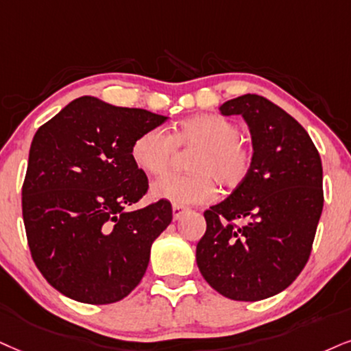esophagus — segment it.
Listing matches in <instances>:
<instances>
[{
	"instance_id": "1",
	"label": "esophagus",
	"mask_w": 351,
	"mask_h": 351,
	"mask_svg": "<svg viewBox=\"0 0 351 351\" xmlns=\"http://www.w3.org/2000/svg\"><path fill=\"white\" fill-rule=\"evenodd\" d=\"M185 211H187V208L182 205H172V216H174V219H179Z\"/></svg>"
}]
</instances>
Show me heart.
Returning <instances> with one entry per match:
<instances>
[{"mask_svg": "<svg viewBox=\"0 0 351 351\" xmlns=\"http://www.w3.org/2000/svg\"><path fill=\"white\" fill-rule=\"evenodd\" d=\"M176 148L197 149L190 161L192 176H169L153 185V195L174 205H202L218 193L216 182L224 189H236L249 176L254 162L252 148L242 140L239 125L215 114L184 119L164 133L153 128L133 141V162L140 171L161 177L171 169Z\"/></svg>", "mask_w": 351, "mask_h": 351, "instance_id": "heart-1", "label": "heart"}]
</instances>
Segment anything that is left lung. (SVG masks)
Masks as SVG:
<instances>
[{
    "instance_id": "obj_1",
    "label": "left lung",
    "mask_w": 351,
    "mask_h": 351,
    "mask_svg": "<svg viewBox=\"0 0 351 351\" xmlns=\"http://www.w3.org/2000/svg\"><path fill=\"white\" fill-rule=\"evenodd\" d=\"M252 133L249 176L206 210L197 265L211 288L234 301H261L288 288L309 261L324 206L322 162L304 128L257 94L231 99ZM245 219L244 227L237 221Z\"/></svg>"
}]
</instances>
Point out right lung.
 Here are the masks:
<instances>
[{
    "label": "right lung",
    "mask_w": 351,
    "mask_h": 351,
    "mask_svg": "<svg viewBox=\"0 0 351 351\" xmlns=\"http://www.w3.org/2000/svg\"><path fill=\"white\" fill-rule=\"evenodd\" d=\"M166 120L84 96L34 135L23 184L25 236L34 263L62 295L112 304L141 281L172 206L161 198L127 211L149 189L130 149Z\"/></svg>",
    "instance_id": "1"
}]
</instances>
